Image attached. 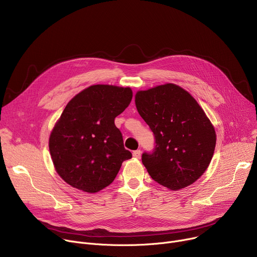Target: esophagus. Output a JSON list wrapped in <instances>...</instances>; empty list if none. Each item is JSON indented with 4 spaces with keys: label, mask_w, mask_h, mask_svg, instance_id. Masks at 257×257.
<instances>
[{
    "label": "esophagus",
    "mask_w": 257,
    "mask_h": 257,
    "mask_svg": "<svg viewBox=\"0 0 257 257\" xmlns=\"http://www.w3.org/2000/svg\"><path fill=\"white\" fill-rule=\"evenodd\" d=\"M132 155H133V157H134V158H136V159H140V158L142 157V152H141V150L133 151Z\"/></svg>",
    "instance_id": "esophagus-1"
}]
</instances>
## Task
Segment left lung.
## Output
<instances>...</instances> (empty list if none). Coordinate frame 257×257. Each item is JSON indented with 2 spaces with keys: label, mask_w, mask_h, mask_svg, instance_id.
Here are the masks:
<instances>
[{
  "label": "left lung",
  "mask_w": 257,
  "mask_h": 257,
  "mask_svg": "<svg viewBox=\"0 0 257 257\" xmlns=\"http://www.w3.org/2000/svg\"><path fill=\"white\" fill-rule=\"evenodd\" d=\"M139 113L155 136L142 156L151 178L172 190L193 184L206 172L216 146L214 126L196 100L174 83L135 95Z\"/></svg>",
  "instance_id": "1"
}]
</instances>
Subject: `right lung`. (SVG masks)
Listing matches in <instances>:
<instances>
[{
    "instance_id": "add662e5",
    "label": "right lung",
    "mask_w": 257,
    "mask_h": 257,
    "mask_svg": "<svg viewBox=\"0 0 257 257\" xmlns=\"http://www.w3.org/2000/svg\"><path fill=\"white\" fill-rule=\"evenodd\" d=\"M131 99L130 88L95 84L68 102L49 136L51 159L67 184L95 193L113 182L132 157L114 125Z\"/></svg>"
}]
</instances>
